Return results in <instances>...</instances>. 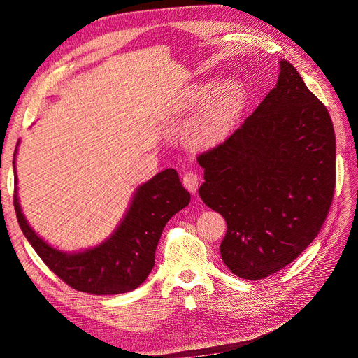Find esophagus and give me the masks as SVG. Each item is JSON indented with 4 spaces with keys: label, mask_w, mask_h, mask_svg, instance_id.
I'll use <instances>...</instances> for the list:
<instances>
[{
    "label": "esophagus",
    "mask_w": 358,
    "mask_h": 358,
    "mask_svg": "<svg viewBox=\"0 0 358 358\" xmlns=\"http://www.w3.org/2000/svg\"><path fill=\"white\" fill-rule=\"evenodd\" d=\"M182 183H183V187H185L191 194H196L197 188H199V176L196 175V173L188 171L183 175Z\"/></svg>",
    "instance_id": "esophagus-1"
}]
</instances>
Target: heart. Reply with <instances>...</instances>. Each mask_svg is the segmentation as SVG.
<instances>
[{
    "mask_svg": "<svg viewBox=\"0 0 358 358\" xmlns=\"http://www.w3.org/2000/svg\"><path fill=\"white\" fill-rule=\"evenodd\" d=\"M245 101V86L239 80H227L216 88L215 82L206 80L188 86L171 110L187 113L203 106L185 128L187 145L203 150L221 143L230 134L242 115Z\"/></svg>",
    "mask_w": 358,
    "mask_h": 358,
    "instance_id": "obj_1",
    "label": "heart"
}]
</instances>
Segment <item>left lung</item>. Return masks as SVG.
<instances>
[{"mask_svg":"<svg viewBox=\"0 0 358 358\" xmlns=\"http://www.w3.org/2000/svg\"><path fill=\"white\" fill-rule=\"evenodd\" d=\"M199 164L200 197L227 222L222 262L242 279L267 278L305 251L329 213L336 180L330 115L280 59L275 88Z\"/></svg>","mask_w":358,"mask_h":358,"instance_id":"obj_1","label":"left lung"}]
</instances>
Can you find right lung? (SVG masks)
<instances>
[{"label": "right lung", "instance_id": "add662e5", "mask_svg": "<svg viewBox=\"0 0 358 358\" xmlns=\"http://www.w3.org/2000/svg\"><path fill=\"white\" fill-rule=\"evenodd\" d=\"M19 143L20 140L13 157L15 210L20 229L45 264L71 288L95 296L124 294L142 285L154 268L162 229L191 200L176 170H162L138 185L122 220L107 239L82 251L67 252L41 239L22 212L16 175Z\"/></svg>", "mask_w": 358, "mask_h": 358}]
</instances>
